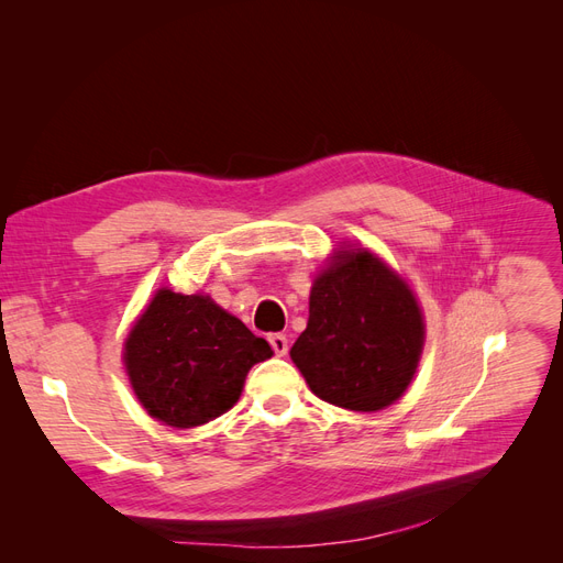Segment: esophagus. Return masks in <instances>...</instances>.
I'll list each match as a JSON object with an SVG mask.
<instances>
[{"label": "esophagus", "mask_w": 563, "mask_h": 563, "mask_svg": "<svg viewBox=\"0 0 563 563\" xmlns=\"http://www.w3.org/2000/svg\"><path fill=\"white\" fill-rule=\"evenodd\" d=\"M267 340H269V345H272V350H275L277 356H284L288 352V338L284 333H272Z\"/></svg>", "instance_id": "1"}]
</instances>
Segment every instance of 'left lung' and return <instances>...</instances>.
<instances>
[{
  "mask_svg": "<svg viewBox=\"0 0 563 563\" xmlns=\"http://www.w3.org/2000/svg\"><path fill=\"white\" fill-rule=\"evenodd\" d=\"M422 338L411 288L376 255L356 251L314 279L308 329L291 360L319 399L378 411L411 383Z\"/></svg>",
  "mask_w": 563,
  "mask_h": 563,
  "instance_id": "1",
  "label": "left lung"
}]
</instances>
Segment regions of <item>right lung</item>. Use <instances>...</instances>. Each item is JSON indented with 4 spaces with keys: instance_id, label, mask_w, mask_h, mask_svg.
Instances as JSON below:
<instances>
[{
    "instance_id": "1",
    "label": "right lung",
    "mask_w": 563,
    "mask_h": 563,
    "mask_svg": "<svg viewBox=\"0 0 563 563\" xmlns=\"http://www.w3.org/2000/svg\"><path fill=\"white\" fill-rule=\"evenodd\" d=\"M272 356L267 340L207 296L164 288L126 340V371L152 418L197 428L240 399L253 364Z\"/></svg>"
}]
</instances>
